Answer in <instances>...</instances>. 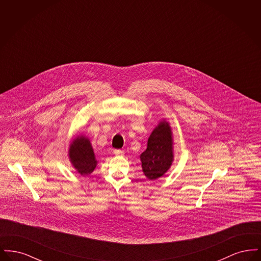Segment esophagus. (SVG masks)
I'll list each match as a JSON object with an SVG mask.
<instances>
[{"instance_id":"34e87169","label":"esophagus","mask_w":261,"mask_h":261,"mask_svg":"<svg viewBox=\"0 0 261 261\" xmlns=\"http://www.w3.org/2000/svg\"><path fill=\"white\" fill-rule=\"evenodd\" d=\"M113 152H114L115 155H118V156H123L124 155V151L120 150V149H114Z\"/></svg>"}]
</instances>
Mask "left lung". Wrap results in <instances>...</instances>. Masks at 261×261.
Instances as JSON below:
<instances>
[{"label": "left lung", "instance_id": "1", "mask_svg": "<svg viewBox=\"0 0 261 261\" xmlns=\"http://www.w3.org/2000/svg\"><path fill=\"white\" fill-rule=\"evenodd\" d=\"M173 158L171 127L162 120L149 137L147 149L140 155L143 172L149 180H156L167 172Z\"/></svg>", "mask_w": 261, "mask_h": 261}]
</instances>
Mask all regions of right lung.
I'll list each match as a JSON object with an SVG mask.
<instances>
[{
	"label": "right lung",
	"mask_w": 261,
	"mask_h": 261,
	"mask_svg": "<svg viewBox=\"0 0 261 261\" xmlns=\"http://www.w3.org/2000/svg\"><path fill=\"white\" fill-rule=\"evenodd\" d=\"M68 156L77 172L83 176L92 173L97 166V160L87 137L78 136L69 145Z\"/></svg>",
	"instance_id": "1"
}]
</instances>
